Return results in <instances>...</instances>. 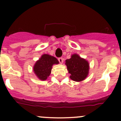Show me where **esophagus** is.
Returning a JSON list of instances; mask_svg holds the SVG:
<instances>
[{"instance_id": "obj_1", "label": "esophagus", "mask_w": 121, "mask_h": 121, "mask_svg": "<svg viewBox=\"0 0 121 121\" xmlns=\"http://www.w3.org/2000/svg\"><path fill=\"white\" fill-rule=\"evenodd\" d=\"M58 61L60 62V63H61V64H62V63H63V57H60V58H58Z\"/></svg>"}]
</instances>
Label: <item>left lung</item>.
<instances>
[{"mask_svg": "<svg viewBox=\"0 0 121 121\" xmlns=\"http://www.w3.org/2000/svg\"><path fill=\"white\" fill-rule=\"evenodd\" d=\"M65 64L68 73L71 74L69 77L74 81H82L88 74V63L78 55H72L71 58L65 60Z\"/></svg>", "mask_w": 121, "mask_h": 121, "instance_id": "obj_1", "label": "left lung"}]
</instances>
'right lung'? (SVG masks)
Segmentation results:
<instances>
[{
	"label": "right lung",
	"mask_w": 121,
	"mask_h": 121,
	"mask_svg": "<svg viewBox=\"0 0 121 121\" xmlns=\"http://www.w3.org/2000/svg\"><path fill=\"white\" fill-rule=\"evenodd\" d=\"M59 63L56 58L48 54H43L35 64L33 71L41 80H46L50 74L53 64Z\"/></svg>",
	"instance_id": "1"
}]
</instances>
